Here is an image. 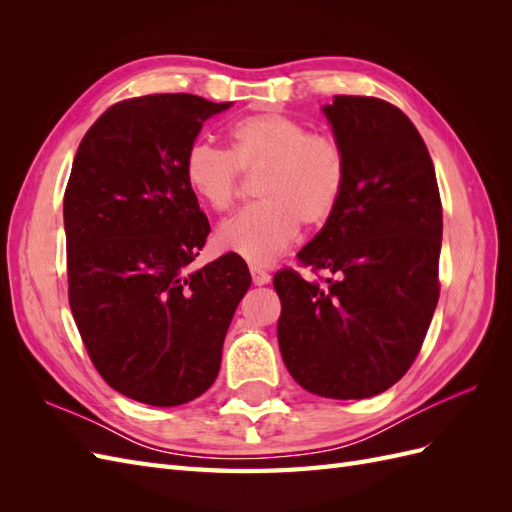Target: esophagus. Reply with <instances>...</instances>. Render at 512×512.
I'll return each mask as SVG.
<instances>
[{"label":"esophagus","mask_w":512,"mask_h":512,"mask_svg":"<svg viewBox=\"0 0 512 512\" xmlns=\"http://www.w3.org/2000/svg\"><path fill=\"white\" fill-rule=\"evenodd\" d=\"M250 273H252V282H254L256 286H265V284L271 282V275H269L265 269L250 267Z\"/></svg>","instance_id":"obj_1"}]
</instances>
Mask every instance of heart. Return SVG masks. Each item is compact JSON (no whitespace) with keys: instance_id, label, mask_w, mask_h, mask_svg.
I'll return each mask as SVG.
<instances>
[{"instance_id":"heart-1","label":"heart","mask_w":512,"mask_h":512,"mask_svg":"<svg viewBox=\"0 0 512 512\" xmlns=\"http://www.w3.org/2000/svg\"><path fill=\"white\" fill-rule=\"evenodd\" d=\"M241 175L256 177L260 203L224 220L215 245L252 265L280 258L305 228L329 224L344 200L348 156L329 132H312L282 111L241 117L228 128V149L196 141L183 156V179L211 211H228L239 196Z\"/></svg>"}]
</instances>
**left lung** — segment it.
Returning a JSON list of instances; mask_svg holds the SVG:
<instances>
[{
    "mask_svg": "<svg viewBox=\"0 0 512 512\" xmlns=\"http://www.w3.org/2000/svg\"><path fill=\"white\" fill-rule=\"evenodd\" d=\"M348 156L344 200L299 252L322 282L273 277L282 359L305 391L374 397L404 378L440 297L442 200L427 145L391 102L335 96L324 106Z\"/></svg>",
    "mask_w": 512,
    "mask_h": 512,
    "instance_id": "obj_1",
    "label": "left lung"
}]
</instances>
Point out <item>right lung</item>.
<instances>
[{"instance_id": "add662e5", "label": "right lung", "mask_w": 512, "mask_h": 512, "mask_svg": "<svg viewBox=\"0 0 512 512\" xmlns=\"http://www.w3.org/2000/svg\"><path fill=\"white\" fill-rule=\"evenodd\" d=\"M228 106L192 94L121 100L72 162L64 226L76 329L104 382L149 406H181L209 389L252 284L237 254L188 269L211 228L183 156Z\"/></svg>"}]
</instances>
